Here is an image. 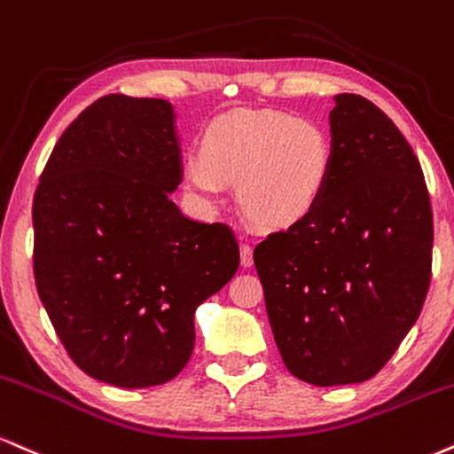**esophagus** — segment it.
I'll return each mask as SVG.
<instances>
[{
	"instance_id": "34e87169",
	"label": "esophagus",
	"mask_w": 454,
	"mask_h": 454,
	"mask_svg": "<svg viewBox=\"0 0 454 454\" xmlns=\"http://www.w3.org/2000/svg\"><path fill=\"white\" fill-rule=\"evenodd\" d=\"M239 261H242L244 268L253 265V247L250 244H239Z\"/></svg>"
}]
</instances>
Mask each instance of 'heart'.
Returning <instances> with one entry per match:
<instances>
[{"mask_svg":"<svg viewBox=\"0 0 454 454\" xmlns=\"http://www.w3.org/2000/svg\"><path fill=\"white\" fill-rule=\"evenodd\" d=\"M332 172V142L317 122L280 112L239 110L207 127L201 153L184 157V189L204 206L238 184L250 221L285 229L318 206Z\"/></svg>","mask_w":454,"mask_h":454,"instance_id":"b5f03b06","label":"heart"}]
</instances>
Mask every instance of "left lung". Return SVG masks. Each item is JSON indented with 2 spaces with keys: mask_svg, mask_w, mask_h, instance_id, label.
<instances>
[{
  "mask_svg": "<svg viewBox=\"0 0 454 454\" xmlns=\"http://www.w3.org/2000/svg\"><path fill=\"white\" fill-rule=\"evenodd\" d=\"M332 172L318 206L254 248L286 370L317 387L376 376L423 310L434 212L395 122L355 93L335 98Z\"/></svg>",
  "mask_w": 454,
  "mask_h": 454,
  "instance_id": "8db88e82",
  "label": "left lung"
}]
</instances>
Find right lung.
<instances>
[{
	"label": "right lung",
	"mask_w": 454,
	"mask_h": 454,
	"mask_svg": "<svg viewBox=\"0 0 454 454\" xmlns=\"http://www.w3.org/2000/svg\"><path fill=\"white\" fill-rule=\"evenodd\" d=\"M172 104L104 95L52 148L34 195V276L84 374L163 385L195 346L193 314L239 265L233 231L183 216Z\"/></svg>",
	"instance_id": "1"
}]
</instances>
